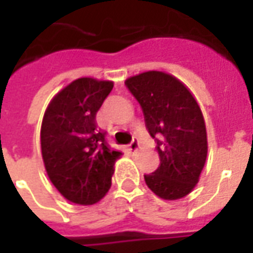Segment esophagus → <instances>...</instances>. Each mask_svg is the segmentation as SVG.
I'll return each instance as SVG.
<instances>
[{"label": "esophagus", "mask_w": 253, "mask_h": 253, "mask_svg": "<svg viewBox=\"0 0 253 253\" xmlns=\"http://www.w3.org/2000/svg\"><path fill=\"white\" fill-rule=\"evenodd\" d=\"M128 148L131 152H138L139 150V142H138V139H134L130 145H128Z\"/></svg>", "instance_id": "esophagus-1"}]
</instances>
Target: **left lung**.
Listing matches in <instances>:
<instances>
[{
	"instance_id": "1",
	"label": "left lung",
	"mask_w": 253,
	"mask_h": 253,
	"mask_svg": "<svg viewBox=\"0 0 253 253\" xmlns=\"http://www.w3.org/2000/svg\"><path fill=\"white\" fill-rule=\"evenodd\" d=\"M157 139L160 167L145 175L146 186L165 201L181 199L195 188L207 157V132L201 107L188 88L172 74L157 70L127 78Z\"/></svg>"
}]
</instances>
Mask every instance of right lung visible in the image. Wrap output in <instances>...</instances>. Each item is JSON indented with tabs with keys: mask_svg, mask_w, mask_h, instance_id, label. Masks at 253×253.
Returning <instances> with one entry per match:
<instances>
[{
	"mask_svg": "<svg viewBox=\"0 0 253 253\" xmlns=\"http://www.w3.org/2000/svg\"><path fill=\"white\" fill-rule=\"evenodd\" d=\"M112 88V81L77 78L52 97L43 116L41 148L47 176L72 203L94 205L111 188L122 153L108 148L96 115Z\"/></svg>",
	"mask_w": 253,
	"mask_h": 253,
	"instance_id": "right-lung-1",
	"label": "right lung"
}]
</instances>
